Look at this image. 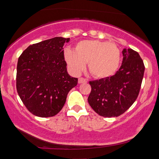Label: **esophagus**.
Returning a JSON list of instances; mask_svg holds the SVG:
<instances>
[{"label": "esophagus", "mask_w": 159, "mask_h": 159, "mask_svg": "<svg viewBox=\"0 0 159 159\" xmlns=\"http://www.w3.org/2000/svg\"><path fill=\"white\" fill-rule=\"evenodd\" d=\"M87 82H88L87 79H84V78L81 77V78H79V83H85Z\"/></svg>", "instance_id": "esophagus-1"}]
</instances>
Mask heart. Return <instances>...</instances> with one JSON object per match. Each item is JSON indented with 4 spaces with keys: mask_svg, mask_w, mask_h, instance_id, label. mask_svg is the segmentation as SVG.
Returning <instances> with one entry per match:
<instances>
[{
    "mask_svg": "<svg viewBox=\"0 0 159 159\" xmlns=\"http://www.w3.org/2000/svg\"><path fill=\"white\" fill-rule=\"evenodd\" d=\"M64 59L74 74H80L88 61L90 73L94 77L104 79L117 71L120 61V50L112 43L85 40L78 43L75 50L66 48Z\"/></svg>",
    "mask_w": 159,
    "mask_h": 159,
    "instance_id": "obj_1",
    "label": "heart"
}]
</instances>
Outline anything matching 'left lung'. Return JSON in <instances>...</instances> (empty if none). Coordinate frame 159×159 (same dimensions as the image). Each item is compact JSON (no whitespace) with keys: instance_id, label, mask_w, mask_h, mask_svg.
<instances>
[{"instance_id":"1","label":"left lung","mask_w":159,"mask_h":159,"mask_svg":"<svg viewBox=\"0 0 159 159\" xmlns=\"http://www.w3.org/2000/svg\"><path fill=\"white\" fill-rule=\"evenodd\" d=\"M123 61L111 77L90 81L88 103L97 114L117 117L123 114L138 98L144 76V65L138 52L123 49Z\"/></svg>"}]
</instances>
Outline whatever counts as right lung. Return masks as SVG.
<instances>
[{
    "mask_svg": "<svg viewBox=\"0 0 159 159\" xmlns=\"http://www.w3.org/2000/svg\"><path fill=\"white\" fill-rule=\"evenodd\" d=\"M70 39L55 37L26 48L18 59L16 87L29 111L39 117L57 114L78 79L69 76L64 60V43Z\"/></svg>",
    "mask_w": 159,
    "mask_h": 159,
    "instance_id": "1",
    "label": "right lung"
}]
</instances>
